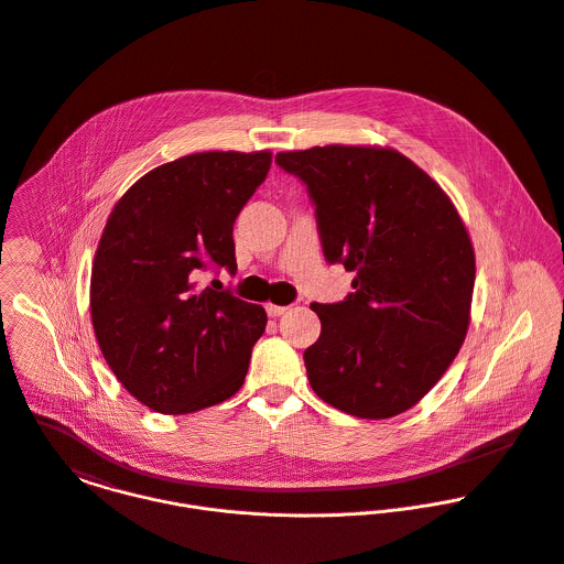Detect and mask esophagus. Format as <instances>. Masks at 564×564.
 I'll return each instance as SVG.
<instances>
[{"label":"esophagus","mask_w":564,"mask_h":564,"mask_svg":"<svg viewBox=\"0 0 564 564\" xmlns=\"http://www.w3.org/2000/svg\"><path fill=\"white\" fill-rule=\"evenodd\" d=\"M289 311V306H275V304H267V315L269 317H280Z\"/></svg>","instance_id":"34e87169"}]
</instances>
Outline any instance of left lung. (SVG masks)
I'll use <instances>...</instances> for the list:
<instances>
[{
    "instance_id": "left-lung-1",
    "label": "left lung",
    "mask_w": 564,
    "mask_h": 564,
    "mask_svg": "<svg viewBox=\"0 0 564 564\" xmlns=\"http://www.w3.org/2000/svg\"><path fill=\"white\" fill-rule=\"evenodd\" d=\"M315 203L328 262L355 293L311 304L322 335L306 348L313 391L339 411L384 420L417 404L457 357L470 324L475 249L453 200L393 149L278 153Z\"/></svg>"
}]
</instances>
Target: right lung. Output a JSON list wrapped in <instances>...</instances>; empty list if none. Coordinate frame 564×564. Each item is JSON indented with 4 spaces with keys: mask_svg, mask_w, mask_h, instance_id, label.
Wrapping results in <instances>:
<instances>
[{
    "mask_svg": "<svg viewBox=\"0 0 564 564\" xmlns=\"http://www.w3.org/2000/svg\"><path fill=\"white\" fill-rule=\"evenodd\" d=\"M269 169V151L186 155L138 180L107 218L91 324L111 372L153 411L192 413L245 382L267 313L194 280L207 267L236 271L234 220Z\"/></svg>",
    "mask_w": 564,
    "mask_h": 564,
    "instance_id": "right-lung-1",
    "label": "right lung"
}]
</instances>
